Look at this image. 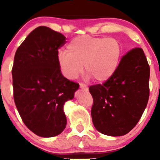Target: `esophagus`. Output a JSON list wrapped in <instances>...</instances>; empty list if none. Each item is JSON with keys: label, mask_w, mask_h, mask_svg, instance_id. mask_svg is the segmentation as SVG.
<instances>
[{"label": "esophagus", "mask_w": 160, "mask_h": 160, "mask_svg": "<svg viewBox=\"0 0 160 160\" xmlns=\"http://www.w3.org/2000/svg\"><path fill=\"white\" fill-rule=\"evenodd\" d=\"M80 87L84 91H87V90H88V87H87V85L84 84V83H80Z\"/></svg>", "instance_id": "1"}]
</instances>
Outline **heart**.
<instances>
[{"label":"heart","mask_w":160,"mask_h":160,"mask_svg":"<svg viewBox=\"0 0 160 160\" xmlns=\"http://www.w3.org/2000/svg\"><path fill=\"white\" fill-rule=\"evenodd\" d=\"M122 52V46L116 38L78 36L68 43L66 52L58 54V63L62 73L69 79L77 78L84 65L87 78L105 82L117 71Z\"/></svg>","instance_id":"b5f03b06"}]
</instances>
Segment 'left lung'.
<instances>
[{
  "mask_svg": "<svg viewBox=\"0 0 160 160\" xmlns=\"http://www.w3.org/2000/svg\"><path fill=\"white\" fill-rule=\"evenodd\" d=\"M150 68L143 50L135 47L122 57L117 71L103 84L89 87L92 119L102 134L121 136L141 119L149 98Z\"/></svg>",
  "mask_w": 160,
  "mask_h": 160,
  "instance_id": "8db88e82",
  "label": "left lung"
}]
</instances>
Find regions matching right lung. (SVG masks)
I'll use <instances>...</instances> for the list:
<instances>
[{"instance_id": "1", "label": "right lung", "mask_w": 160, "mask_h": 160, "mask_svg": "<svg viewBox=\"0 0 160 160\" xmlns=\"http://www.w3.org/2000/svg\"><path fill=\"white\" fill-rule=\"evenodd\" d=\"M66 38L49 28L34 29L17 49L12 67L15 105L24 124L35 134L58 135L67 124L63 106L79 84L65 78L58 49Z\"/></svg>"}]
</instances>
